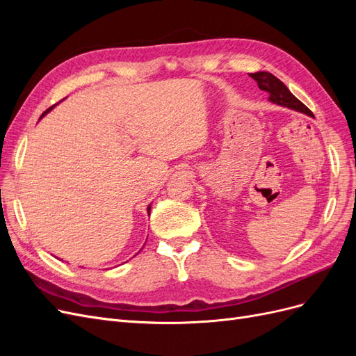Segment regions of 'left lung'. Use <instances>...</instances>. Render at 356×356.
Segmentation results:
<instances>
[{
	"instance_id": "1",
	"label": "left lung",
	"mask_w": 356,
	"mask_h": 356,
	"mask_svg": "<svg viewBox=\"0 0 356 356\" xmlns=\"http://www.w3.org/2000/svg\"><path fill=\"white\" fill-rule=\"evenodd\" d=\"M250 75L257 81L258 88L268 93V101L272 104L286 106L289 110H294V111L314 117V114H312V111L307 108V106L301 101H298L296 96L289 92L286 86L281 80L276 79L273 74L267 71H258Z\"/></svg>"
}]
</instances>
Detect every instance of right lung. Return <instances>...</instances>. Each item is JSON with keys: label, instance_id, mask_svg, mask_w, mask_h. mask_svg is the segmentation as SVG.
Masks as SVG:
<instances>
[{"label": "right lung", "instance_id": "add662e5", "mask_svg": "<svg viewBox=\"0 0 356 356\" xmlns=\"http://www.w3.org/2000/svg\"><path fill=\"white\" fill-rule=\"evenodd\" d=\"M53 108H55V105H53V106H50V108H49V110H46V111H44V113H42V114H41V117H40V118H42V117H44V115H46V114H47V113H49V111H51V110H53ZM147 212H148V215H149V212H152V204H148V208H147Z\"/></svg>", "mask_w": 356, "mask_h": 356}]
</instances>
